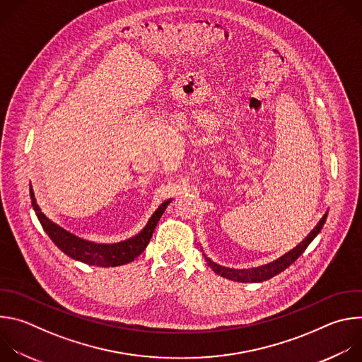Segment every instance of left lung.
Segmentation results:
<instances>
[{"label": "left lung", "instance_id": "left-lung-1", "mask_svg": "<svg viewBox=\"0 0 362 362\" xmlns=\"http://www.w3.org/2000/svg\"><path fill=\"white\" fill-rule=\"evenodd\" d=\"M327 221V214L322 216V219L320 221V223L314 228V230L309 233L296 247H293L291 252H288L286 255H284L282 257H279L278 261H275L274 264H269L267 267H262V268H256V269H252V271H236V269H228V268H222L216 264H214L209 257H204L206 262H208V265L214 269V272H216L218 275L226 278V279H230V281H235V282H264V281H268L274 276H276L278 274H281L282 271H285L288 267H291L298 257L305 252V249L308 247V245L311 243L317 235L321 232L324 223Z\"/></svg>", "mask_w": 362, "mask_h": 362}]
</instances>
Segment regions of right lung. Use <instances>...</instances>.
<instances>
[{
    "label": "right lung",
    "instance_id": "add662e5",
    "mask_svg": "<svg viewBox=\"0 0 362 362\" xmlns=\"http://www.w3.org/2000/svg\"><path fill=\"white\" fill-rule=\"evenodd\" d=\"M30 196H31L33 208L35 211V215H37L42 229L49 236V239L56 243V246L59 249H62V252H64L67 256L73 257V259H76V261H80V262H84L87 265H93V267H103V268L120 267V265L134 261L136 257L148 245L151 235H153L154 229H156L158 222L160 221L162 215L165 214V211L168 208V204L170 203V200L163 202L158 208V211L151 215L147 225L143 228V230L139 235H136L124 242H119V243H113V245H101V243H94V242L81 239V238L67 232L66 229H63L53 221H49L41 212L31 187H30Z\"/></svg>",
    "mask_w": 362,
    "mask_h": 362
}]
</instances>
